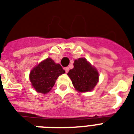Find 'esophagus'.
Here are the masks:
<instances>
[{"instance_id": "esophagus-1", "label": "esophagus", "mask_w": 134, "mask_h": 134, "mask_svg": "<svg viewBox=\"0 0 134 134\" xmlns=\"http://www.w3.org/2000/svg\"><path fill=\"white\" fill-rule=\"evenodd\" d=\"M64 69H65V71L66 73H67V72L69 71V67H65V68H64Z\"/></svg>"}]
</instances>
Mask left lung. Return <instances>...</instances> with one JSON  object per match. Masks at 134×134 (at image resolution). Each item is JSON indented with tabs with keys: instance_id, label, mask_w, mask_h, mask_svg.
Masks as SVG:
<instances>
[{
	"instance_id": "1",
	"label": "left lung",
	"mask_w": 134,
	"mask_h": 134,
	"mask_svg": "<svg viewBox=\"0 0 134 134\" xmlns=\"http://www.w3.org/2000/svg\"><path fill=\"white\" fill-rule=\"evenodd\" d=\"M72 81L74 87L78 92H90L99 81V73L86 58L75 60L74 68L67 73Z\"/></svg>"
}]
</instances>
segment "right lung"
<instances>
[{
    "label": "right lung",
    "instance_id": "1",
    "mask_svg": "<svg viewBox=\"0 0 134 134\" xmlns=\"http://www.w3.org/2000/svg\"><path fill=\"white\" fill-rule=\"evenodd\" d=\"M65 73L60 64H56L50 58L41 62L30 73L32 86L37 92L48 93L55 85L59 76Z\"/></svg>",
    "mask_w": 134,
    "mask_h": 134
}]
</instances>
